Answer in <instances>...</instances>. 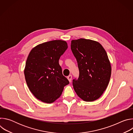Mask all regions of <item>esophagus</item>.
Wrapping results in <instances>:
<instances>
[{"instance_id":"1","label":"esophagus","mask_w":133,"mask_h":133,"mask_svg":"<svg viewBox=\"0 0 133 133\" xmlns=\"http://www.w3.org/2000/svg\"><path fill=\"white\" fill-rule=\"evenodd\" d=\"M67 79H68V81H69V82L70 83L71 82V78H72V76L71 75H69L68 76H67Z\"/></svg>"}]
</instances>
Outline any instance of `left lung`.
Segmentation results:
<instances>
[{"instance_id":"8db88e82","label":"left lung","mask_w":133,"mask_h":133,"mask_svg":"<svg viewBox=\"0 0 133 133\" xmlns=\"http://www.w3.org/2000/svg\"><path fill=\"white\" fill-rule=\"evenodd\" d=\"M70 46L79 71L78 78L72 81L74 89L83 101L93 102L102 95L110 78L106 51L98 42L84 38L71 41Z\"/></svg>"}]
</instances>
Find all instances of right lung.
<instances>
[{"mask_svg":"<svg viewBox=\"0 0 133 133\" xmlns=\"http://www.w3.org/2000/svg\"><path fill=\"white\" fill-rule=\"evenodd\" d=\"M67 48L66 42L54 40L38 45L29 54L24 69L26 83L34 96L44 103L54 102L69 83L59 64Z\"/></svg>","mask_w":133,"mask_h":133,"instance_id":"obj_1","label":"right lung"}]
</instances>
